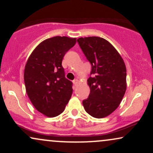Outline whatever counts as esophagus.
I'll use <instances>...</instances> for the list:
<instances>
[{"instance_id": "34e87169", "label": "esophagus", "mask_w": 153, "mask_h": 153, "mask_svg": "<svg viewBox=\"0 0 153 153\" xmlns=\"http://www.w3.org/2000/svg\"><path fill=\"white\" fill-rule=\"evenodd\" d=\"M73 84H74L76 86L78 84V80H77V79H75V80L73 81Z\"/></svg>"}]
</instances>
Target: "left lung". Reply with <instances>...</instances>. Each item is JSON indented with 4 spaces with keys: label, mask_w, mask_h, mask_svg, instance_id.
<instances>
[{
    "label": "left lung",
    "mask_w": 153,
    "mask_h": 153,
    "mask_svg": "<svg viewBox=\"0 0 153 153\" xmlns=\"http://www.w3.org/2000/svg\"><path fill=\"white\" fill-rule=\"evenodd\" d=\"M92 65L88 83L90 92L82 101L89 114L101 119L117 109L126 90V68L115 48L103 38L81 37L77 40Z\"/></svg>",
    "instance_id": "8db88e82"
}]
</instances>
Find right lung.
I'll return each instance as SVG.
<instances>
[{
	"label": "right lung",
	"mask_w": 153,
	"mask_h": 153,
	"mask_svg": "<svg viewBox=\"0 0 153 153\" xmlns=\"http://www.w3.org/2000/svg\"><path fill=\"white\" fill-rule=\"evenodd\" d=\"M75 38L53 36L40 43L26 63L24 80L27 94L36 110L49 117L64 111L73 93V82L65 78L63 56Z\"/></svg>",
	"instance_id": "right-lung-1"
}]
</instances>
